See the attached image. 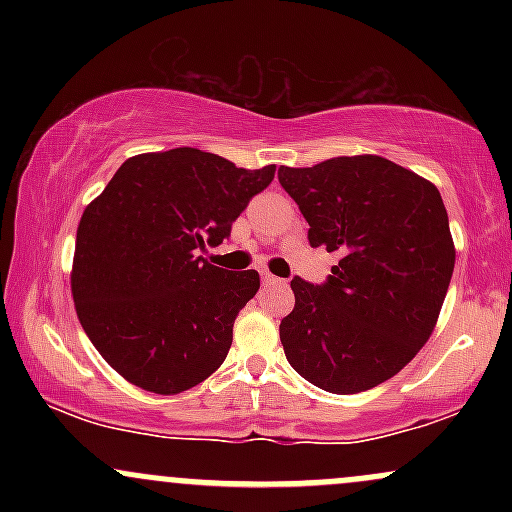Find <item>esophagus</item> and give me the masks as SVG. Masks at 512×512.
Returning <instances> with one entry per match:
<instances>
[{
	"label": "esophagus",
	"mask_w": 512,
	"mask_h": 512,
	"mask_svg": "<svg viewBox=\"0 0 512 512\" xmlns=\"http://www.w3.org/2000/svg\"><path fill=\"white\" fill-rule=\"evenodd\" d=\"M260 279H262V284H264V286H281V284H286L284 279H276V276H274V274H269V272H262Z\"/></svg>",
	"instance_id": "obj_1"
}]
</instances>
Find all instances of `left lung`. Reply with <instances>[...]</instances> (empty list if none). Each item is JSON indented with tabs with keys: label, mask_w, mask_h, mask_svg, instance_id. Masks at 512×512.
<instances>
[{
	"label": "left lung",
	"mask_w": 512,
	"mask_h": 512,
	"mask_svg": "<svg viewBox=\"0 0 512 512\" xmlns=\"http://www.w3.org/2000/svg\"><path fill=\"white\" fill-rule=\"evenodd\" d=\"M279 182L310 245L342 255L325 284L291 281L296 305L279 325L286 358L334 395L385 383L428 342L455 269L438 187L373 154L281 166Z\"/></svg>",
	"instance_id": "1"
}]
</instances>
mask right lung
Returning a JSON list of instances; mask_svg holds the SVG:
<instances>
[{
    "instance_id": "right-lung-1",
    "label": "right lung",
    "mask_w": 512,
    "mask_h": 512,
    "mask_svg": "<svg viewBox=\"0 0 512 512\" xmlns=\"http://www.w3.org/2000/svg\"><path fill=\"white\" fill-rule=\"evenodd\" d=\"M274 170L236 168L190 146L139 154L84 209L72 264L76 315L127 383L178 395L226 361L260 274L226 272L197 250L231 233Z\"/></svg>"
}]
</instances>
